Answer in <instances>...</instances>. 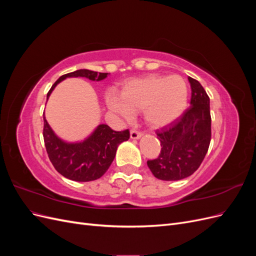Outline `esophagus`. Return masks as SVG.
I'll return each mask as SVG.
<instances>
[{
  "instance_id": "1",
  "label": "esophagus",
  "mask_w": 256,
  "mask_h": 256,
  "mask_svg": "<svg viewBox=\"0 0 256 256\" xmlns=\"http://www.w3.org/2000/svg\"><path fill=\"white\" fill-rule=\"evenodd\" d=\"M142 136V132L141 131H138V130H136V129H132L130 131V138H140Z\"/></svg>"
}]
</instances>
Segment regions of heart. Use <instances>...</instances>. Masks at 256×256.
I'll use <instances>...</instances> for the list:
<instances>
[{
	"label": "heart",
	"instance_id": "1",
	"mask_svg": "<svg viewBox=\"0 0 256 256\" xmlns=\"http://www.w3.org/2000/svg\"><path fill=\"white\" fill-rule=\"evenodd\" d=\"M189 88L178 74H147L124 83L120 96L106 98L109 109L122 120H130L134 111L143 109L145 120L152 127L171 125L188 106Z\"/></svg>",
	"mask_w": 256,
	"mask_h": 256
}]
</instances>
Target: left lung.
Returning <instances> with one entry per match:
<instances>
[{"mask_svg":"<svg viewBox=\"0 0 256 256\" xmlns=\"http://www.w3.org/2000/svg\"><path fill=\"white\" fill-rule=\"evenodd\" d=\"M190 106L177 120L157 130L161 150L147 161L154 176L161 180H180L194 173L202 164L212 140L209 97L200 83L189 76Z\"/></svg>","mask_w":256,"mask_h":256,"instance_id":"1","label":"left lung"}]
</instances>
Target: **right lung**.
I'll return each instance as SVG.
<instances>
[{
	"label": "right lung",
	"instance_id": "obj_1",
	"mask_svg": "<svg viewBox=\"0 0 256 256\" xmlns=\"http://www.w3.org/2000/svg\"><path fill=\"white\" fill-rule=\"evenodd\" d=\"M108 74L80 69L58 78L48 92L49 98L58 83L69 76H84L92 81L106 78ZM44 141L48 157L54 168L68 180L76 182H90L102 177L114 160L118 145L127 141L129 130L115 131L108 125H99L86 140L80 143H66L56 136L44 116Z\"/></svg>",
	"mask_w": 256,
	"mask_h": 256
}]
</instances>
